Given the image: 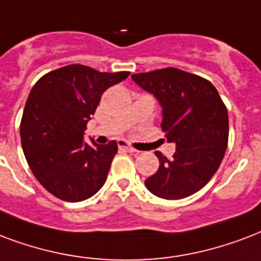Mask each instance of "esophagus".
Segmentation results:
<instances>
[{"label":"esophagus","instance_id":"34e87169","mask_svg":"<svg viewBox=\"0 0 261 261\" xmlns=\"http://www.w3.org/2000/svg\"><path fill=\"white\" fill-rule=\"evenodd\" d=\"M117 145H119V148L123 149V150H126V152L135 153V154H137V153H138V150H137V149L131 148L130 145L127 144V142H124V141H119V142H117Z\"/></svg>","mask_w":261,"mask_h":261}]
</instances>
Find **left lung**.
<instances>
[{"mask_svg": "<svg viewBox=\"0 0 261 261\" xmlns=\"http://www.w3.org/2000/svg\"><path fill=\"white\" fill-rule=\"evenodd\" d=\"M163 107L162 128L175 142L172 159L156 152L160 167L145 180L150 193L179 200L202 189L223 160L228 142V115L216 87L205 77L178 68L131 75Z\"/></svg>", "mask_w": 261, "mask_h": 261, "instance_id": "obj_1", "label": "left lung"}]
</instances>
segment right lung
I'll return each instance as SVG.
<instances>
[{"mask_svg":"<svg viewBox=\"0 0 261 261\" xmlns=\"http://www.w3.org/2000/svg\"><path fill=\"white\" fill-rule=\"evenodd\" d=\"M130 72L71 64L45 73L30 91L20 123L25 160L39 184L63 201L90 198L107 180L116 141L83 142L101 95Z\"/></svg>","mask_w":261,"mask_h":261,"instance_id":"1","label":"right lung"}]
</instances>
